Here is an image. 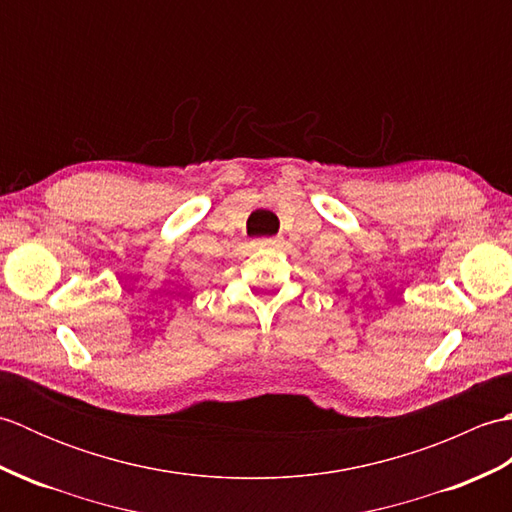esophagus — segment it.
<instances>
[{"instance_id":"obj_1","label":"esophagus","mask_w":512,"mask_h":512,"mask_svg":"<svg viewBox=\"0 0 512 512\" xmlns=\"http://www.w3.org/2000/svg\"><path fill=\"white\" fill-rule=\"evenodd\" d=\"M262 244H264V246H273V248H275V246H279V244H281V237H266Z\"/></svg>"}]
</instances>
